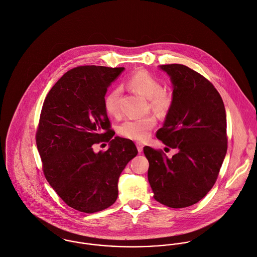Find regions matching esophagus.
<instances>
[{
    "label": "esophagus",
    "instance_id": "esophagus-1",
    "mask_svg": "<svg viewBox=\"0 0 257 257\" xmlns=\"http://www.w3.org/2000/svg\"><path fill=\"white\" fill-rule=\"evenodd\" d=\"M136 147H137V149H138V152H139V153H141V152L143 151V147H144V146H143V144H142V143L137 142V143H136Z\"/></svg>",
    "mask_w": 257,
    "mask_h": 257
}]
</instances>
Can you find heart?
I'll use <instances>...</instances> for the list:
<instances>
[{"label": "heart", "mask_w": 257, "mask_h": 257, "mask_svg": "<svg viewBox=\"0 0 257 257\" xmlns=\"http://www.w3.org/2000/svg\"><path fill=\"white\" fill-rule=\"evenodd\" d=\"M128 87L148 98L149 108H151L158 116H166L172 109L175 102L174 92L162 87L161 81L146 69H138L127 81ZM121 89L119 87L111 90L104 99V107L106 112L113 117L121 116L120 106ZM156 125V119L153 115H148L140 119H128L119 126L121 136L134 140H146Z\"/></svg>", "instance_id": "b5f03b06"}]
</instances>
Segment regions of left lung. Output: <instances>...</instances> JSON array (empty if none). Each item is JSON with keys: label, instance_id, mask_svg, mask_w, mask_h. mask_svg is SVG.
Returning a JSON list of instances; mask_svg holds the SVG:
<instances>
[{"label": "left lung", "instance_id": "8db88e82", "mask_svg": "<svg viewBox=\"0 0 257 257\" xmlns=\"http://www.w3.org/2000/svg\"><path fill=\"white\" fill-rule=\"evenodd\" d=\"M171 77L175 102L156 136L179 152L169 159L144 147L154 199L181 208L197 204L213 187L227 150L223 101L205 76L183 64L160 66Z\"/></svg>", "mask_w": 257, "mask_h": 257}]
</instances>
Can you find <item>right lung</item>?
<instances>
[{"mask_svg":"<svg viewBox=\"0 0 257 257\" xmlns=\"http://www.w3.org/2000/svg\"><path fill=\"white\" fill-rule=\"evenodd\" d=\"M124 67L77 66L52 86L42 108L36 134L43 171L60 199L72 208L92 213L113 205L118 179L138 150L115 137L104 107L108 86ZM107 142L105 153L93 145Z\"/></svg>","mask_w":257,"mask_h":257,"instance_id":"add662e5","label":"right lung"}]
</instances>
